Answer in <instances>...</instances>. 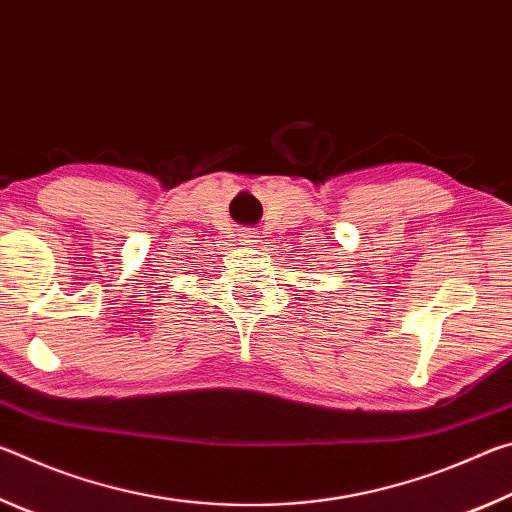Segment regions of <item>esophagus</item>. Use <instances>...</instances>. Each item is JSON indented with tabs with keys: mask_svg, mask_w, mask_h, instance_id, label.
I'll list each match as a JSON object with an SVG mask.
<instances>
[{
	"mask_svg": "<svg viewBox=\"0 0 512 512\" xmlns=\"http://www.w3.org/2000/svg\"><path fill=\"white\" fill-rule=\"evenodd\" d=\"M239 241H241V246H255L257 241H259V237H257V232H250V230H244L239 235Z\"/></svg>",
	"mask_w": 512,
	"mask_h": 512,
	"instance_id": "obj_1",
	"label": "esophagus"
}]
</instances>
